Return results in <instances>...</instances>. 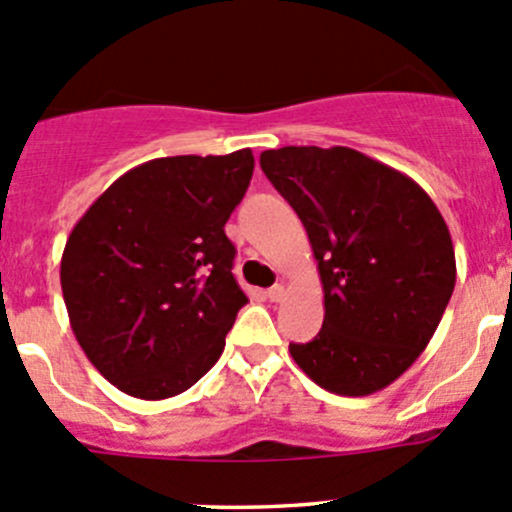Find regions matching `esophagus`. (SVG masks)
<instances>
[{"label":"esophagus","instance_id":"obj_1","mask_svg":"<svg viewBox=\"0 0 512 512\" xmlns=\"http://www.w3.org/2000/svg\"><path fill=\"white\" fill-rule=\"evenodd\" d=\"M267 299L270 302H282L285 299V285H275L272 289H267Z\"/></svg>","mask_w":512,"mask_h":512}]
</instances>
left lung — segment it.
Masks as SVG:
<instances>
[{
  "instance_id": "obj_1",
  "label": "left lung",
  "mask_w": 512,
  "mask_h": 512,
  "mask_svg": "<svg viewBox=\"0 0 512 512\" xmlns=\"http://www.w3.org/2000/svg\"><path fill=\"white\" fill-rule=\"evenodd\" d=\"M260 165L302 220L324 289L322 332L289 354L332 394L386 389L428 347L456 287L446 220L416 180L354 148L285 146Z\"/></svg>"
}]
</instances>
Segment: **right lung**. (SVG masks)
<instances>
[{"label": "right lung", "mask_w": 512, "mask_h": 512, "mask_svg": "<svg viewBox=\"0 0 512 512\" xmlns=\"http://www.w3.org/2000/svg\"><path fill=\"white\" fill-rule=\"evenodd\" d=\"M250 148L156 158L123 173L74 225L61 292L76 342L123 394H183L247 304L225 223L250 185Z\"/></svg>", "instance_id": "obj_1"}]
</instances>
